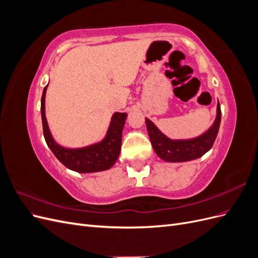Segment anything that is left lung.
<instances>
[{"instance_id": "obj_1", "label": "left lung", "mask_w": 258, "mask_h": 258, "mask_svg": "<svg viewBox=\"0 0 258 258\" xmlns=\"http://www.w3.org/2000/svg\"><path fill=\"white\" fill-rule=\"evenodd\" d=\"M221 105L217 103L216 119L206 134L191 140H171L167 138L155 124L145 118L148 136L154 151L159 157L168 162H182L197 159L204 156L213 146L221 124Z\"/></svg>"}]
</instances>
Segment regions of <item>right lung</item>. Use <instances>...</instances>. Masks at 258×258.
<instances>
[{
  "label": "right lung",
  "instance_id": "1",
  "mask_svg": "<svg viewBox=\"0 0 258 258\" xmlns=\"http://www.w3.org/2000/svg\"><path fill=\"white\" fill-rule=\"evenodd\" d=\"M47 86L43 90L41 100L43 134L46 143L57 159L67 168L80 173L98 172V171L107 170L113 167L120 154L121 135L127 114L115 113L113 115L107 135L102 142L84 148H77V150L61 147L52 139L45 116V95Z\"/></svg>",
  "mask_w": 258,
  "mask_h": 258
}]
</instances>
